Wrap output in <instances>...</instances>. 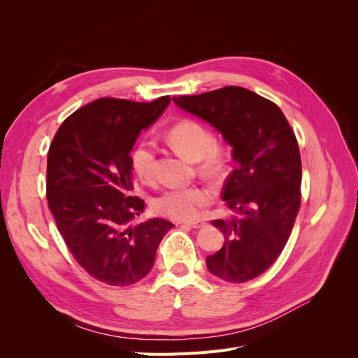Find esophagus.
I'll use <instances>...</instances> for the list:
<instances>
[{"label":"esophagus","mask_w":358,"mask_h":358,"mask_svg":"<svg viewBox=\"0 0 358 358\" xmlns=\"http://www.w3.org/2000/svg\"><path fill=\"white\" fill-rule=\"evenodd\" d=\"M183 225L191 227V229H201V227H204V222L203 221H188V222H183Z\"/></svg>","instance_id":"esophagus-1"}]
</instances>
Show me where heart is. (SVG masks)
<instances>
[{
  "instance_id": "b5f03b06",
  "label": "heart",
  "mask_w": 358,
  "mask_h": 358,
  "mask_svg": "<svg viewBox=\"0 0 358 358\" xmlns=\"http://www.w3.org/2000/svg\"><path fill=\"white\" fill-rule=\"evenodd\" d=\"M169 143L191 161H199V169L208 176H218L225 167V149L215 142L210 129L196 119H182L167 131ZM157 157L154 143H138L131 152V169L143 183L155 180ZM213 192L203 185L178 187L162 192L154 201L157 213L171 220H194L212 201Z\"/></svg>"
}]
</instances>
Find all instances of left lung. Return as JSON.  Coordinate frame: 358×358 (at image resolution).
Returning a JSON list of instances; mask_svg holds the SVG:
<instances>
[{
	"mask_svg": "<svg viewBox=\"0 0 358 358\" xmlns=\"http://www.w3.org/2000/svg\"><path fill=\"white\" fill-rule=\"evenodd\" d=\"M173 101L215 127L233 148L236 167L222 200L239 216L212 221L225 241L206 264L225 282H246L276 262L300 209L301 159L294 131L273 101L241 86Z\"/></svg>",
	"mask_w": 358,
	"mask_h": 358,
	"instance_id": "1",
	"label": "left lung"
}]
</instances>
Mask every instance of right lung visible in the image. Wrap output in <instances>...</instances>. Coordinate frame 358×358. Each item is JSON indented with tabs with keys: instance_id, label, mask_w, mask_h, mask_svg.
<instances>
[{
	"instance_id": "obj_1",
	"label": "right lung",
	"mask_w": 358,
	"mask_h": 358,
	"mask_svg": "<svg viewBox=\"0 0 358 358\" xmlns=\"http://www.w3.org/2000/svg\"><path fill=\"white\" fill-rule=\"evenodd\" d=\"M169 104V95L150 103L104 96L70 115L50 143L49 209L78 264L107 285L143 279L173 227L161 218L131 225L145 201L131 196L129 152Z\"/></svg>"
}]
</instances>
